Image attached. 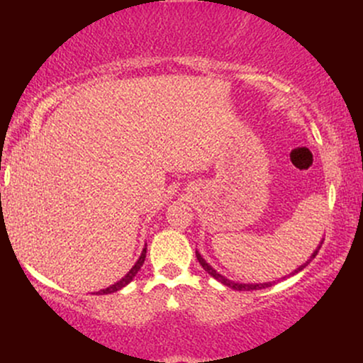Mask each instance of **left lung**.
Segmentation results:
<instances>
[{
	"label": "left lung",
	"mask_w": 363,
	"mask_h": 363,
	"mask_svg": "<svg viewBox=\"0 0 363 363\" xmlns=\"http://www.w3.org/2000/svg\"><path fill=\"white\" fill-rule=\"evenodd\" d=\"M323 240H324V239H323ZM320 244H323V242H320ZM320 244L318 245V249H315V251L311 254L309 259H307L306 262H303V264L298 266V268L295 269V272H291V274H295V273L302 272V269L306 268V266L309 264V262H311L312 259H314L315 254H318V251L320 249ZM196 257H198L199 264L203 266V269H205V272H206L208 274H210V277H213L215 280H218L220 283H223V285L230 286V289H234V290H245V291H249V290H261V289H268V286H272V281H268V283H239V281H232V280H228V278H225L223 274H220L218 272H216V269L213 268V266L208 264V262H206L205 259H203V256H201V254H199L198 251H196Z\"/></svg>",
	"instance_id": "left-lung-1"
}]
</instances>
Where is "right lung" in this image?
Returning <instances> with one entry per match:
<instances>
[{
  "label": "right lung",
  "instance_id": "add662e5",
  "mask_svg": "<svg viewBox=\"0 0 363 363\" xmlns=\"http://www.w3.org/2000/svg\"><path fill=\"white\" fill-rule=\"evenodd\" d=\"M145 257H147V247H143V251H141L140 257H138V261L135 262V266H133V268L129 269V272H128L126 274H124V277L121 278L119 281H116L114 285L107 286V289H104V290H101V291H97V294H99V295H104V294H114V291H118V290H121V289H124V286H126L129 281H133V278L136 277V273L140 272V268H141V266H143V262H145Z\"/></svg>",
  "mask_w": 363,
  "mask_h": 363
}]
</instances>
